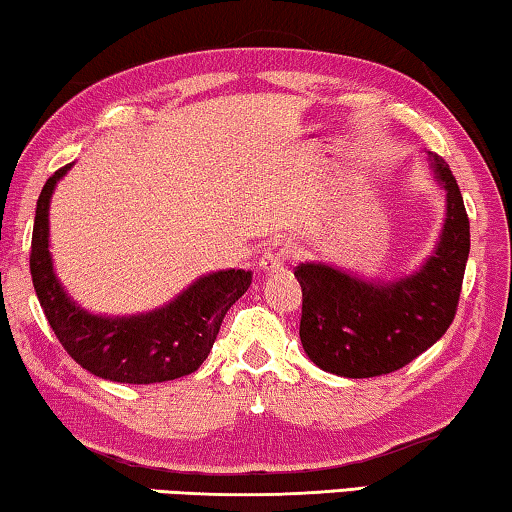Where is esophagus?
<instances>
[{
    "label": "esophagus",
    "mask_w": 512,
    "mask_h": 512,
    "mask_svg": "<svg viewBox=\"0 0 512 512\" xmlns=\"http://www.w3.org/2000/svg\"><path fill=\"white\" fill-rule=\"evenodd\" d=\"M288 258H290V245H288V242L274 240V242H270V245L265 247L258 265H261V270H265V272H277V270H281L283 265H286Z\"/></svg>",
    "instance_id": "1"
}]
</instances>
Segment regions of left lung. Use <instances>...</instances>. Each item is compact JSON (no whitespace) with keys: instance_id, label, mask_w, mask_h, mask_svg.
<instances>
[{"instance_id":"left-lung-1","label":"left lung","mask_w":512,"mask_h":512,"mask_svg":"<svg viewBox=\"0 0 512 512\" xmlns=\"http://www.w3.org/2000/svg\"><path fill=\"white\" fill-rule=\"evenodd\" d=\"M446 190V222L426 265L393 283H371L320 263H302L300 338L322 371L387 375L410 364L451 327L469 258V217L448 164L428 153Z\"/></svg>"}]
</instances>
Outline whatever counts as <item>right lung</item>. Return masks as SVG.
<instances>
[{
    "mask_svg": "<svg viewBox=\"0 0 512 512\" xmlns=\"http://www.w3.org/2000/svg\"><path fill=\"white\" fill-rule=\"evenodd\" d=\"M54 171L36 201L29 270L38 302L59 343L86 371L102 380L153 384L190 375L210 355L226 311L247 293L249 270H222L194 281L162 309L130 318H100L82 311L54 277L47 249V210L57 180Z\"/></svg>",
    "mask_w": 512,
    "mask_h": 512,
    "instance_id": "obj_1",
    "label": "right lung"
}]
</instances>
